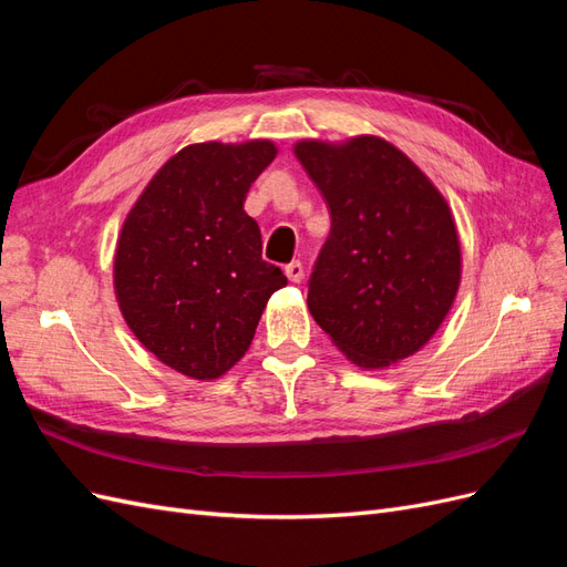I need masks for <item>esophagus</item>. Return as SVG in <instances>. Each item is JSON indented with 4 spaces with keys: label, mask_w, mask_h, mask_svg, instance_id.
Segmentation results:
<instances>
[{
    "label": "esophagus",
    "mask_w": 567,
    "mask_h": 567,
    "mask_svg": "<svg viewBox=\"0 0 567 567\" xmlns=\"http://www.w3.org/2000/svg\"><path fill=\"white\" fill-rule=\"evenodd\" d=\"M284 271H286V277H288L290 281H293V284H300L302 277H305V269H302V262H300V260L288 262Z\"/></svg>",
    "instance_id": "obj_1"
}]
</instances>
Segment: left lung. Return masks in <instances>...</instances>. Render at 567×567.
<instances>
[{
  "label": "left lung",
  "instance_id": "left-lung-1",
  "mask_svg": "<svg viewBox=\"0 0 567 567\" xmlns=\"http://www.w3.org/2000/svg\"><path fill=\"white\" fill-rule=\"evenodd\" d=\"M331 210L307 307L352 364L416 354L450 315L461 244L450 203L398 146L373 134L293 146Z\"/></svg>",
  "mask_w": 567,
  "mask_h": 567
}]
</instances>
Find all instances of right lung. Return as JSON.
I'll return each mask as SVG.
<instances>
[{
    "label": "right lung",
    "mask_w": 567,
    "mask_h": 567,
    "mask_svg": "<svg viewBox=\"0 0 567 567\" xmlns=\"http://www.w3.org/2000/svg\"><path fill=\"white\" fill-rule=\"evenodd\" d=\"M274 158L269 140L184 146L120 229V312L136 340L186 379L225 375L248 352L271 293L288 284L262 260L260 227L244 210L250 184Z\"/></svg>",
    "instance_id": "right-lung-1"
}]
</instances>
